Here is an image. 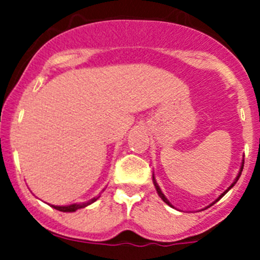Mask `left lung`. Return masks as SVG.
<instances>
[{"instance_id": "8db88e82", "label": "left lung", "mask_w": 260, "mask_h": 260, "mask_svg": "<svg viewBox=\"0 0 260 260\" xmlns=\"http://www.w3.org/2000/svg\"><path fill=\"white\" fill-rule=\"evenodd\" d=\"M243 167H244V158H243V161H242V166H240V170H239V174H238V175H237V177H235L234 182H233V183H232V185H230V186H229V187H228V188H226V190H225V191H224V192H222V193H221V195H220V196H219V198H217V199H216V200H215V201H214V203H212V204L217 203V201H219V200H220V199H221V198H222V196H224V195H225V193H226V192H228V191H229V190H230V188H232V187H233V186H234V185H235V183H237V182H238V180H239L240 175H242V171H243ZM152 180H153V185H154V187H156V190H157V193H158V196H159V198H161V199H162V200H164V201H165V203H166V204H167V205H169V206H171V208H174V206H172V205H171V203H170V201H169V200H167V198H166V196H165V195H164V192H162V191H161V188H159L158 183H157V182H156V179H154V176H152ZM212 204H210V205H209V206H206V208H205V209L210 208V206L212 205Z\"/></svg>"}]
</instances>
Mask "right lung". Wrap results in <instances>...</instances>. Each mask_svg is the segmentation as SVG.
<instances>
[{"label":"right lung","mask_w":260,"mask_h":260,"mask_svg":"<svg viewBox=\"0 0 260 260\" xmlns=\"http://www.w3.org/2000/svg\"><path fill=\"white\" fill-rule=\"evenodd\" d=\"M104 191V190H103ZM99 199V196H95V198H93V199H90V200H88V201H85V203H79V204H72V205H65V206H55V205H49L51 206V208H54V209H56V210H59V211H62V212H74V211H77V210H79V209H83V208H85V206H88V205H90V204H93V203H95L96 200H98Z\"/></svg>","instance_id":"1"}]
</instances>
